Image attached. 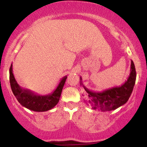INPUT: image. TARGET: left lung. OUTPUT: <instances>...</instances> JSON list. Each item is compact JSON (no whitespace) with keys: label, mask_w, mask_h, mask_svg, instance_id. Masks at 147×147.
Listing matches in <instances>:
<instances>
[{"label":"left lung","mask_w":147,"mask_h":147,"mask_svg":"<svg viewBox=\"0 0 147 147\" xmlns=\"http://www.w3.org/2000/svg\"><path fill=\"white\" fill-rule=\"evenodd\" d=\"M136 79V71L133 61L131 62L130 75L127 80L120 86H115L106 89L101 92H95L89 90L82 83L80 77V84L82 83L85 89L84 102L88 106H91L94 110L106 112L115 110L124 105L129 100L134 87Z\"/></svg>","instance_id":"left-lung-1"}]
</instances>
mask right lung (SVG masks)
<instances>
[{"mask_svg":"<svg viewBox=\"0 0 147 147\" xmlns=\"http://www.w3.org/2000/svg\"><path fill=\"white\" fill-rule=\"evenodd\" d=\"M67 76L61 79L59 84L52 93L46 95H40L28 89L23 88L18 85L14 78L12 70V64L9 68V82L11 90L18 102L30 110L36 112H44L52 109L58 104Z\"/></svg>","mask_w":147,"mask_h":147,"instance_id":"1","label":"right lung"}]
</instances>
